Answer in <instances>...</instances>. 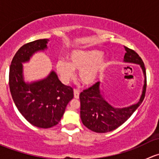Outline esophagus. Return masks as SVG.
Wrapping results in <instances>:
<instances>
[{
  "label": "esophagus",
  "instance_id": "1",
  "mask_svg": "<svg viewBox=\"0 0 159 159\" xmlns=\"http://www.w3.org/2000/svg\"><path fill=\"white\" fill-rule=\"evenodd\" d=\"M79 94H80L79 90H78V89L74 90V96H75V98H77V99L79 98Z\"/></svg>",
  "mask_w": 159,
  "mask_h": 159
}]
</instances>
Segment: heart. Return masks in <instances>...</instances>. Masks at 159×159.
Instances as JSON below:
<instances>
[{
  "mask_svg": "<svg viewBox=\"0 0 159 159\" xmlns=\"http://www.w3.org/2000/svg\"><path fill=\"white\" fill-rule=\"evenodd\" d=\"M96 50L75 51L69 55V62L59 59L56 70L61 80L68 84L75 78V70H79V80L84 85L92 84L108 65L106 57Z\"/></svg>",
  "mask_w": 159,
  "mask_h": 159,
  "instance_id": "1",
  "label": "heart"
}]
</instances>
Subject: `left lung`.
<instances>
[{
    "label": "left lung",
    "mask_w": 159,
    "mask_h": 159,
    "mask_svg": "<svg viewBox=\"0 0 159 159\" xmlns=\"http://www.w3.org/2000/svg\"><path fill=\"white\" fill-rule=\"evenodd\" d=\"M126 53L124 61L138 64L141 66L145 77L142 96L134 105L123 108H116L109 105L102 97L100 91V82H97L84 90L80 94L81 119L88 129L98 133L113 131L125 122L137 109L145 98L146 91V70L142 59L134 51L125 47Z\"/></svg>",
    "instance_id": "obj_1"
}]
</instances>
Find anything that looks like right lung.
Returning a JSON list of instances; mask_svg holds the SVG:
<instances>
[{
    "mask_svg": "<svg viewBox=\"0 0 159 159\" xmlns=\"http://www.w3.org/2000/svg\"><path fill=\"white\" fill-rule=\"evenodd\" d=\"M48 40L39 39L24 44L16 52L9 70V87L13 101L25 119L38 128L48 129L58 124L68 102L73 98V89L59 81L54 71L44 79L25 82L22 63L32 54L47 48Z\"/></svg>",
    "mask_w": 159,
    "mask_h": 159,
    "instance_id": "1",
    "label": "right lung"
}]
</instances>
